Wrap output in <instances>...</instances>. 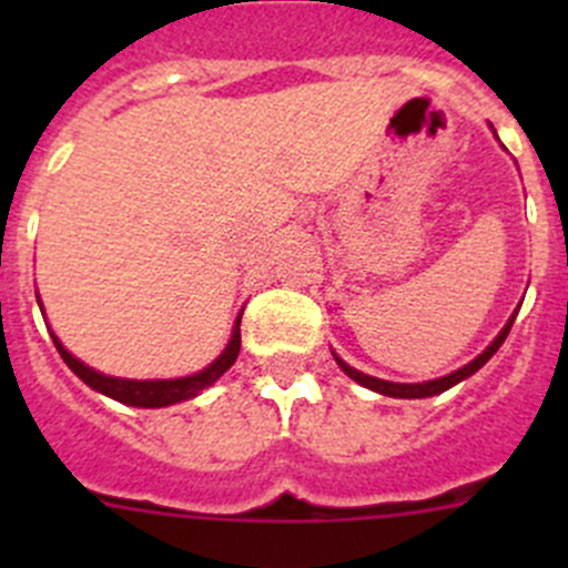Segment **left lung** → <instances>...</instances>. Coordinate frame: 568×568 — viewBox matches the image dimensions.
<instances>
[{
	"label": "left lung",
	"instance_id": "obj_1",
	"mask_svg": "<svg viewBox=\"0 0 568 568\" xmlns=\"http://www.w3.org/2000/svg\"><path fill=\"white\" fill-rule=\"evenodd\" d=\"M489 129H491V123H489ZM491 134L497 136V131L491 129ZM517 313H519V307H517V311L511 313V318L506 321V326H503V329L497 332V337H495V341H491L489 346H486L484 352L478 354V357H475V359H469V363L464 365V368L454 371V374H448V376H439V379L417 382V385H404V382H387V379H376V376H368V374H363V371L352 368V365H348L346 359H341V357H337L335 352H332V357H335V363L341 365V371H343V374L348 376V379H354V382H357V385L368 387V390H374V393H379V395H390V398H432V395H439V393L450 390V387H454V385H459V382L467 379V376H473L475 371H480V368H484V365L489 363L491 357H495V352H497V348L503 346V341H506V337H508V332H511V324H514V318H517Z\"/></svg>",
	"mask_w": 568,
	"mask_h": 568
}]
</instances>
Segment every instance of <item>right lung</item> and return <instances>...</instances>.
Segmentation results:
<instances>
[{
	"mask_svg": "<svg viewBox=\"0 0 568 568\" xmlns=\"http://www.w3.org/2000/svg\"><path fill=\"white\" fill-rule=\"evenodd\" d=\"M38 307H40V313H43L40 294H38ZM242 316H244V311L239 313L236 321H233L231 341H227V346L222 348V354L214 359V363L205 365V368L197 371V374L178 376V379H123V376H106V374H101V371L84 365L79 357H73V354L62 346L60 337L51 332V326H49V335H51V341H54L60 357L65 359L68 368H71L73 374L84 382V385L93 387L95 393L120 400V404L140 406V409H162V406H173V404H181V400L197 398L200 393L209 390V387L214 385V382L220 379V376L225 374L233 363H236L239 348H242V332H239V326H242Z\"/></svg>",
	"mask_w": 568,
	"mask_h": 568,
	"instance_id": "1",
	"label": "right lung"
}]
</instances>
